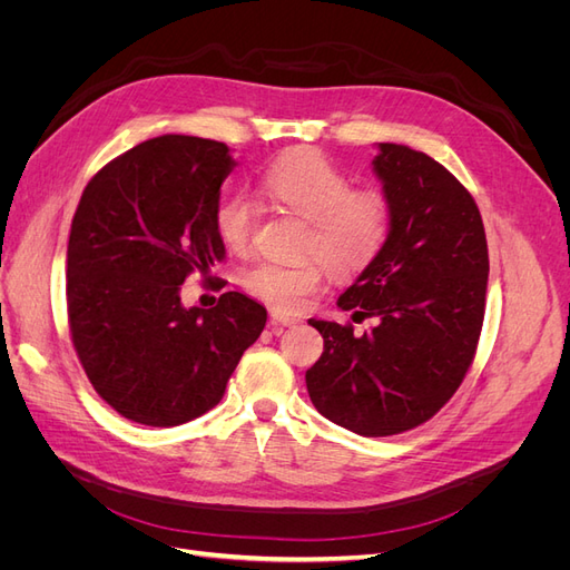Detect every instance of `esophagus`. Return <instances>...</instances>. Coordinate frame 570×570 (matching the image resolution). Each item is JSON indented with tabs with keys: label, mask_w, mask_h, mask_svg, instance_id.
I'll return each mask as SVG.
<instances>
[{
	"label": "esophagus",
	"mask_w": 570,
	"mask_h": 570,
	"mask_svg": "<svg viewBox=\"0 0 570 570\" xmlns=\"http://www.w3.org/2000/svg\"><path fill=\"white\" fill-rule=\"evenodd\" d=\"M271 323L273 325H297L299 318L297 316H289V314H283V312H271Z\"/></svg>",
	"instance_id": "1"
}]
</instances>
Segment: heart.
I'll use <instances>...</instances> for the list:
<instances>
[{
	"label": "heart",
	"mask_w": 570,
	"mask_h": 570,
	"mask_svg": "<svg viewBox=\"0 0 570 570\" xmlns=\"http://www.w3.org/2000/svg\"><path fill=\"white\" fill-rule=\"evenodd\" d=\"M262 189L306 220L299 252L318 253L333 273L364 271L390 237L392 206L385 193L375 187L354 189V180L318 151L302 149L275 159L262 174ZM214 220L230 249L249 247L256 209L247 195L220 199ZM317 257L306 254L295 262L256 258L239 273V285L266 304L295 308L323 278L325 266Z\"/></svg>",
	"instance_id": "heart-1"
}]
</instances>
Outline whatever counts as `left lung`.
I'll use <instances>...</instances> for the list:
<instances>
[{"label":"left lung","instance_id":"left-lung-1","mask_svg":"<svg viewBox=\"0 0 570 570\" xmlns=\"http://www.w3.org/2000/svg\"><path fill=\"white\" fill-rule=\"evenodd\" d=\"M373 174L392 206L390 237L337 299L373 327L358 335L308 318L323 354L306 390L327 421L387 438L433 419L459 390L485 318L490 258L475 199L442 164L377 142Z\"/></svg>","mask_w":570,"mask_h":570}]
</instances>
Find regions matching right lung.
Returning a JSON list of instances; mask_svg holds the SVG:
<instances>
[{"mask_svg": "<svg viewBox=\"0 0 570 570\" xmlns=\"http://www.w3.org/2000/svg\"><path fill=\"white\" fill-rule=\"evenodd\" d=\"M230 149L161 135L120 154L88 183L66 252L68 325L92 387L128 421L170 428L214 409L266 308L226 292L212 308L180 302L189 273L226 247L216 230Z\"/></svg>", "mask_w": 570, "mask_h": 570, "instance_id": "1", "label": "right lung"}]
</instances>
